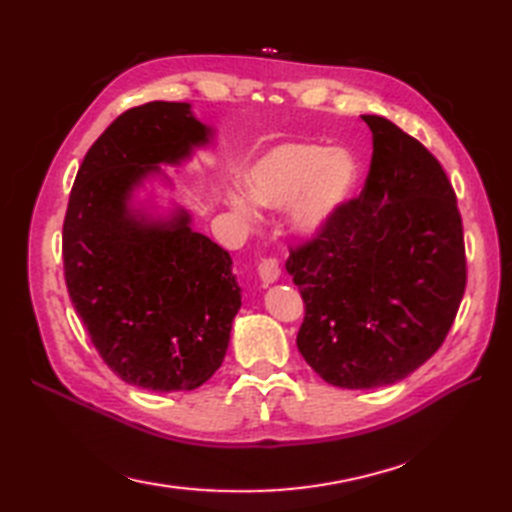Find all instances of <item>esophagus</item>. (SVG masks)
I'll use <instances>...</instances> for the list:
<instances>
[{
  "mask_svg": "<svg viewBox=\"0 0 512 512\" xmlns=\"http://www.w3.org/2000/svg\"><path fill=\"white\" fill-rule=\"evenodd\" d=\"M258 278L263 284H273L280 278V265L276 258H265L258 265Z\"/></svg>",
  "mask_w": 512,
  "mask_h": 512,
  "instance_id": "1",
  "label": "esophagus"
}]
</instances>
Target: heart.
I'll return each instance as SVG.
<instances>
[{
  "instance_id": "b5f03b06",
  "label": "heart",
  "mask_w": 512,
  "mask_h": 512,
  "mask_svg": "<svg viewBox=\"0 0 512 512\" xmlns=\"http://www.w3.org/2000/svg\"><path fill=\"white\" fill-rule=\"evenodd\" d=\"M356 162L341 147L284 143L267 149L241 173L243 197L228 204L241 221H254V206H289V226L299 239L315 241L328 232L356 186Z\"/></svg>"
}]
</instances>
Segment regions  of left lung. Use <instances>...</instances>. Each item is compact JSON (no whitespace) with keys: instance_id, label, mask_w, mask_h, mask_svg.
<instances>
[{"instance_id":"1","label":"left lung","mask_w":512,"mask_h":512,"mask_svg":"<svg viewBox=\"0 0 512 512\" xmlns=\"http://www.w3.org/2000/svg\"><path fill=\"white\" fill-rule=\"evenodd\" d=\"M363 121L373 136L363 193L286 260L306 306L299 354L352 391L395 384L426 363L467 282L463 223L439 160L393 121Z\"/></svg>"}]
</instances>
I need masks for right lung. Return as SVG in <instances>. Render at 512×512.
I'll use <instances>...</instances> for the list:
<instances>
[{"label":"right lung","instance_id":"add662e5","mask_svg":"<svg viewBox=\"0 0 512 512\" xmlns=\"http://www.w3.org/2000/svg\"><path fill=\"white\" fill-rule=\"evenodd\" d=\"M215 143L186 102L123 112L86 152L62 226L71 304L104 363L147 391H193L221 367L241 286L226 249L193 230L162 169ZM146 197L141 198L140 193Z\"/></svg>","mask_w":512,"mask_h":512}]
</instances>
